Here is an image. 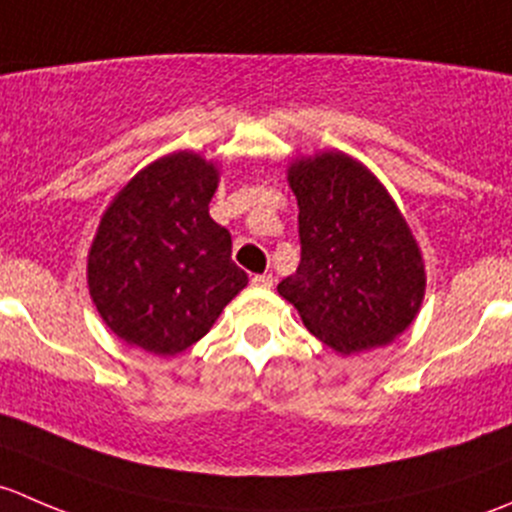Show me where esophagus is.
Listing matches in <instances>:
<instances>
[{
  "label": "esophagus",
  "mask_w": 512,
  "mask_h": 512,
  "mask_svg": "<svg viewBox=\"0 0 512 512\" xmlns=\"http://www.w3.org/2000/svg\"><path fill=\"white\" fill-rule=\"evenodd\" d=\"M252 285L260 287V289H270L272 285H275V277H272V275H255V277H252Z\"/></svg>",
  "instance_id": "1"
}]
</instances>
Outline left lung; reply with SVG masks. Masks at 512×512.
<instances>
[{
	"label": "left lung",
	"mask_w": 512,
	"mask_h": 512,
	"mask_svg": "<svg viewBox=\"0 0 512 512\" xmlns=\"http://www.w3.org/2000/svg\"><path fill=\"white\" fill-rule=\"evenodd\" d=\"M302 262L277 285L304 327L349 356L409 329L426 294V265L399 205L364 163L342 151L294 158Z\"/></svg>",
	"instance_id": "8db88e82"
}]
</instances>
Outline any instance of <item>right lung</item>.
<instances>
[{
    "label": "right lung",
    "instance_id": "add662e5",
    "mask_svg": "<svg viewBox=\"0 0 512 512\" xmlns=\"http://www.w3.org/2000/svg\"><path fill=\"white\" fill-rule=\"evenodd\" d=\"M218 183L215 160L175 151L138 170L103 210L86 282L106 327L131 347L185 352L247 287L230 232L210 218Z\"/></svg>",
    "mask_w": 512,
    "mask_h": 512
}]
</instances>
